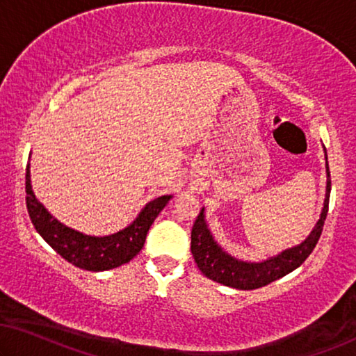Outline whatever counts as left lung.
I'll use <instances>...</instances> for the list:
<instances>
[{
	"label": "left lung",
	"instance_id": "1",
	"mask_svg": "<svg viewBox=\"0 0 356 356\" xmlns=\"http://www.w3.org/2000/svg\"><path fill=\"white\" fill-rule=\"evenodd\" d=\"M323 150H325L326 160V193L320 219H318L314 230L310 232V235L304 241L293 248L284 249L277 256H272L261 262L241 261V259L232 256L217 243L214 235L211 233L208 222H206L204 208H201L192 229V254L200 272L204 277L224 286H229V288L249 291L267 286L304 264L305 259L314 251L318 240H320L327 214V204H330L331 176L325 145H323Z\"/></svg>",
	"mask_w": 356,
	"mask_h": 356
}]
</instances>
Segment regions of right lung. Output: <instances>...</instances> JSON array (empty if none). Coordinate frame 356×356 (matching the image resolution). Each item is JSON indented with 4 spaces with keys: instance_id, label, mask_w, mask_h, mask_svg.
Instances as JSON below:
<instances>
[{
    "instance_id": "right-lung-1",
    "label": "right lung",
    "mask_w": 356,
    "mask_h": 356,
    "mask_svg": "<svg viewBox=\"0 0 356 356\" xmlns=\"http://www.w3.org/2000/svg\"><path fill=\"white\" fill-rule=\"evenodd\" d=\"M25 192L31 224L42 240L67 262L88 272H104L132 261L144 248L148 229L172 198V195L158 196L148 201L136 219L123 230L105 236H94L62 224L42 206L31 188L30 163L26 164Z\"/></svg>"
}]
</instances>
